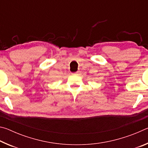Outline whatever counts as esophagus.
<instances>
[{
  "label": "esophagus",
  "mask_w": 148,
  "mask_h": 148,
  "mask_svg": "<svg viewBox=\"0 0 148 148\" xmlns=\"http://www.w3.org/2000/svg\"><path fill=\"white\" fill-rule=\"evenodd\" d=\"M76 73H77V72H74V73H72V74H73V75H75V74H76Z\"/></svg>",
  "instance_id": "esophagus-1"
}]
</instances>
